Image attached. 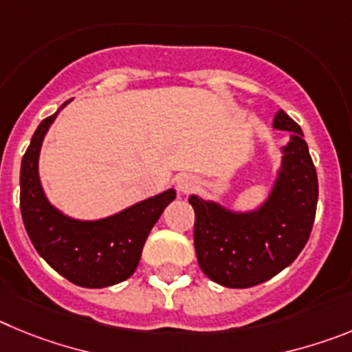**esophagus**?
<instances>
[{
  "label": "esophagus",
  "mask_w": 352,
  "mask_h": 352,
  "mask_svg": "<svg viewBox=\"0 0 352 352\" xmlns=\"http://www.w3.org/2000/svg\"><path fill=\"white\" fill-rule=\"evenodd\" d=\"M195 186V182L192 176H188V174H183V176H179L178 178V190L182 192V194H188L190 190H194Z\"/></svg>",
  "instance_id": "obj_1"
}]
</instances>
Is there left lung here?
Wrapping results in <instances>:
<instances>
[{"label":"left lung","mask_w":352,"mask_h":352,"mask_svg":"<svg viewBox=\"0 0 352 352\" xmlns=\"http://www.w3.org/2000/svg\"><path fill=\"white\" fill-rule=\"evenodd\" d=\"M275 129L292 132L284 148V169L272 197L259 211L236 214L192 195L194 245L204 275L223 287L245 289L287 268L307 245L316 220V166L296 121L284 111Z\"/></svg>","instance_id":"left-lung-1"}]
</instances>
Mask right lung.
<instances>
[{
	"mask_svg": "<svg viewBox=\"0 0 352 352\" xmlns=\"http://www.w3.org/2000/svg\"><path fill=\"white\" fill-rule=\"evenodd\" d=\"M56 114L35 130L21 164V213L31 243L51 268L80 287L126 280L141 259L151 227L176 192L167 190L96 222H77L54 210L38 179V153Z\"/></svg>",
	"mask_w": 352,
	"mask_h": 352,
	"instance_id": "right-lung-1",
	"label": "right lung"
}]
</instances>
